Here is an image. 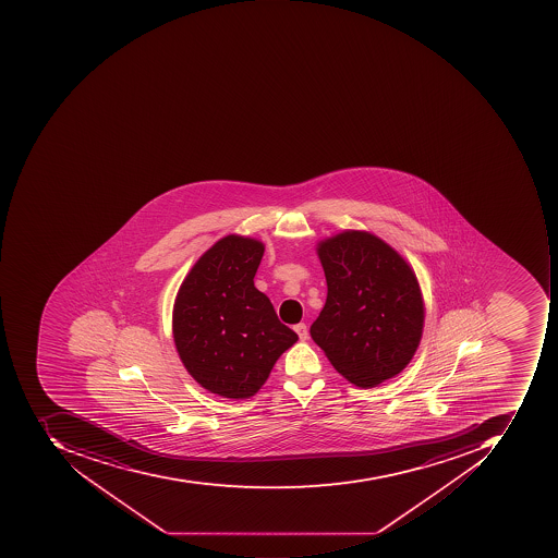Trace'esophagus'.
Instances as JSON below:
<instances>
[{"instance_id":"esophagus-1","label":"esophagus","mask_w":558,"mask_h":558,"mask_svg":"<svg viewBox=\"0 0 558 558\" xmlns=\"http://www.w3.org/2000/svg\"><path fill=\"white\" fill-rule=\"evenodd\" d=\"M293 330L299 333L300 340L308 339V328H306L305 324H296L295 327H293Z\"/></svg>"}]
</instances>
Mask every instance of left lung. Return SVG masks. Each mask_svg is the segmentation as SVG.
<instances>
[{"instance_id": "8db88e82", "label": "left lung", "mask_w": 558, "mask_h": 558, "mask_svg": "<svg viewBox=\"0 0 558 558\" xmlns=\"http://www.w3.org/2000/svg\"><path fill=\"white\" fill-rule=\"evenodd\" d=\"M327 300L310 336L353 386H379L414 357L424 328V300L411 265L368 231L345 230L318 241Z\"/></svg>"}]
</instances>
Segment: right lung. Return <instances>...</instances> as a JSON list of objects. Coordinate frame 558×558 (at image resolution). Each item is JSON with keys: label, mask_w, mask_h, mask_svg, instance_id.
<instances>
[{"label": "right lung", "mask_w": 558, "mask_h": 558, "mask_svg": "<svg viewBox=\"0 0 558 558\" xmlns=\"http://www.w3.org/2000/svg\"><path fill=\"white\" fill-rule=\"evenodd\" d=\"M265 244L228 234L186 275L172 308V336L191 377L227 399L255 396L281 353L299 340L255 287Z\"/></svg>", "instance_id": "obj_1"}]
</instances>
